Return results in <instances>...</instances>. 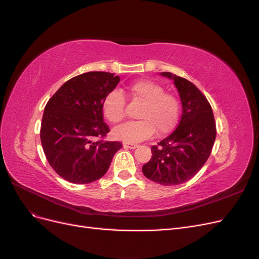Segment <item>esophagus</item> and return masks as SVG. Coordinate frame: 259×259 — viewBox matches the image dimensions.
<instances>
[{
  "mask_svg": "<svg viewBox=\"0 0 259 259\" xmlns=\"http://www.w3.org/2000/svg\"><path fill=\"white\" fill-rule=\"evenodd\" d=\"M123 147H124V148H127V149H136L138 146H137L136 144H132V143L124 142V143H123Z\"/></svg>",
  "mask_w": 259,
  "mask_h": 259,
  "instance_id": "1",
  "label": "esophagus"
}]
</instances>
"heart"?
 I'll return each instance as SVG.
<instances>
[{
  "label": "heart",
  "mask_w": 259,
  "mask_h": 259,
  "mask_svg": "<svg viewBox=\"0 0 259 259\" xmlns=\"http://www.w3.org/2000/svg\"><path fill=\"white\" fill-rule=\"evenodd\" d=\"M128 95L143 101L138 117L140 120L127 122L113 131V135L126 143H138L150 138L156 130L158 134H166L173 130L179 119L178 99L158 83L150 80H138L132 83ZM125 98L119 91H112L105 97L103 112L111 123H119L124 117Z\"/></svg>",
  "instance_id": "1"
}]
</instances>
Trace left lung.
I'll list each match as a JSON object with an SVG mask.
<instances>
[{"instance_id": "obj_1", "label": "left lung", "mask_w": 259, "mask_h": 259, "mask_svg": "<svg viewBox=\"0 0 259 259\" xmlns=\"http://www.w3.org/2000/svg\"><path fill=\"white\" fill-rule=\"evenodd\" d=\"M160 75L174 81L183 114L176 130L151 147L152 156L143 166V173L156 184L176 186L191 179L207 161L216 125L211 107L197 86L170 72Z\"/></svg>"}]
</instances>
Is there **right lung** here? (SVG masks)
<instances>
[{
    "label": "right lung",
    "instance_id": "add662e5",
    "mask_svg": "<svg viewBox=\"0 0 259 259\" xmlns=\"http://www.w3.org/2000/svg\"><path fill=\"white\" fill-rule=\"evenodd\" d=\"M119 82L113 73L86 72L67 81L46 104L42 147L52 168L68 182L81 185L101 178L122 148L119 142H96L109 133L103 103Z\"/></svg>",
    "mask_w": 259,
    "mask_h": 259
}]
</instances>
